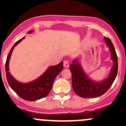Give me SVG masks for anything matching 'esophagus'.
<instances>
[{"label":"esophagus","mask_w":126,"mask_h":126,"mask_svg":"<svg viewBox=\"0 0 126 126\" xmlns=\"http://www.w3.org/2000/svg\"><path fill=\"white\" fill-rule=\"evenodd\" d=\"M69 61H64V67L65 68H67L69 67Z\"/></svg>","instance_id":"1"}]
</instances>
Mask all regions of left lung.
<instances>
[{
    "label": "left lung",
    "mask_w": 126,
    "mask_h": 126,
    "mask_svg": "<svg viewBox=\"0 0 126 126\" xmlns=\"http://www.w3.org/2000/svg\"><path fill=\"white\" fill-rule=\"evenodd\" d=\"M104 39L111 53L110 59L114 62V65L110 69V74L108 78L101 82L93 81L84 73L81 65L76 60H74L70 66L74 91L76 94L83 98L96 97L103 95L110 88L117 76L118 62L116 50L111 40L108 37H104Z\"/></svg>",
    "instance_id": "left-lung-1"
}]
</instances>
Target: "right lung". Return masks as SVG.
I'll return each instance as SVG.
<instances>
[{
    "instance_id": "1",
    "label": "right lung",
    "mask_w": 126,
    "mask_h": 126,
    "mask_svg": "<svg viewBox=\"0 0 126 126\" xmlns=\"http://www.w3.org/2000/svg\"><path fill=\"white\" fill-rule=\"evenodd\" d=\"M32 32V31H31L28 32V33L30 34ZM23 39H24V37L16 42L8 54L5 62L6 77L9 86L16 94L25 101H34L45 97L49 94L52 87L54 79L62 71L63 62L62 61L56 65L49 67L42 76L34 81L27 84L19 82L16 80L9 72V64L14 48L22 41Z\"/></svg>"
}]
</instances>
